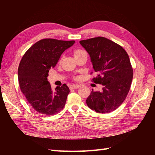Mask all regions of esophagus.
I'll list each match as a JSON object with an SVG mask.
<instances>
[{
  "mask_svg": "<svg viewBox=\"0 0 155 155\" xmlns=\"http://www.w3.org/2000/svg\"><path fill=\"white\" fill-rule=\"evenodd\" d=\"M79 87V85H73L70 87V88H71V89H77Z\"/></svg>",
  "mask_w": 155,
  "mask_h": 155,
  "instance_id": "obj_1",
  "label": "esophagus"
}]
</instances>
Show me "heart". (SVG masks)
I'll return each mask as SVG.
<instances>
[{
    "label": "heart",
    "mask_w": 155,
    "mask_h": 155,
    "mask_svg": "<svg viewBox=\"0 0 155 155\" xmlns=\"http://www.w3.org/2000/svg\"><path fill=\"white\" fill-rule=\"evenodd\" d=\"M84 53H86V51L85 50H81V49H76V50L74 51V55L75 57H76V56H77V55L84 54Z\"/></svg>",
    "instance_id": "obj_1"
}]
</instances>
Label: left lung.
Instances as JSON below:
<instances>
[{"instance_id": "1", "label": "left lung", "mask_w": 155, "mask_h": 155, "mask_svg": "<svg viewBox=\"0 0 155 155\" xmlns=\"http://www.w3.org/2000/svg\"><path fill=\"white\" fill-rule=\"evenodd\" d=\"M79 43L90 55L97 73L92 82L104 86L102 92L92 90L87 104L97 112L109 113L122 104L130 90L133 70L129 55L122 46L104 37Z\"/></svg>"}]
</instances>
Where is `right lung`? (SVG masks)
<instances>
[{
    "label": "right lung",
    "instance_id": "right-lung-1",
    "mask_svg": "<svg viewBox=\"0 0 155 155\" xmlns=\"http://www.w3.org/2000/svg\"><path fill=\"white\" fill-rule=\"evenodd\" d=\"M75 41L43 39L28 50L18 68L21 92L33 109L40 114L53 115L61 110L70 92L66 84L51 89L47 80L49 70L54 68L63 51Z\"/></svg>",
    "mask_w": 155,
    "mask_h": 155
}]
</instances>
